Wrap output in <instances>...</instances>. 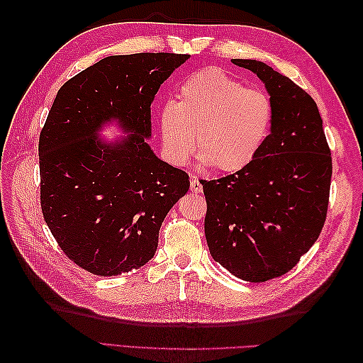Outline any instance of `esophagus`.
<instances>
[{
    "instance_id": "34e87169",
    "label": "esophagus",
    "mask_w": 363,
    "mask_h": 363,
    "mask_svg": "<svg viewBox=\"0 0 363 363\" xmlns=\"http://www.w3.org/2000/svg\"><path fill=\"white\" fill-rule=\"evenodd\" d=\"M191 191L196 192V194L203 191V184H201L200 179L196 177V175H192V179H191Z\"/></svg>"
}]
</instances>
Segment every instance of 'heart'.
I'll return each instance as SVG.
<instances>
[{
    "instance_id": "obj_1",
    "label": "heart",
    "mask_w": 363,
    "mask_h": 363,
    "mask_svg": "<svg viewBox=\"0 0 363 363\" xmlns=\"http://www.w3.org/2000/svg\"><path fill=\"white\" fill-rule=\"evenodd\" d=\"M274 119L268 94L250 89L219 68L195 72L180 83L174 103L159 113L163 150L183 164L196 152L215 172L232 174L257 157Z\"/></svg>"
}]
</instances>
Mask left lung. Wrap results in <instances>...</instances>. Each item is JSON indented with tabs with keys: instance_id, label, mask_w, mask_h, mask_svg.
<instances>
[{
	"instance_id": "8db88e82",
	"label": "left lung",
	"mask_w": 363,
	"mask_h": 363,
	"mask_svg": "<svg viewBox=\"0 0 363 363\" xmlns=\"http://www.w3.org/2000/svg\"><path fill=\"white\" fill-rule=\"evenodd\" d=\"M257 74L274 106L271 133L248 167L201 180L204 233L215 262L251 283L291 271L327 218L332 155L313 98L257 60L233 59Z\"/></svg>"
}]
</instances>
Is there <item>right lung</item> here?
Returning a JSON list of instances; mask_svg holds the SVG:
<instances>
[{
    "mask_svg": "<svg viewBox=\"0 0 363 363\" xmlns=\"http://www.w3.org/2000/svg\"><path fill=\"white\" fill-rule=\"evenodd\" d=\"M189 54L111 56L65 83L39 136L40 207L69 260L100 277L144 267L189 175L156 157L151 103ZM118 118L135 135L104 145L96 131Z\"/></svg>",
    "mask_w": 363,
    "mask_h": 363,
    "instance_id": "1",
    "label": "right lung"
}]
</instances>
